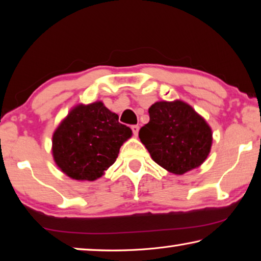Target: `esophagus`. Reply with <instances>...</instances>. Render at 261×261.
Returning a JSON list of instances; mask_svg holds the SVG:
<instances>
[{
  "instance_id": "obj_1",
  "label": "esophagus",
  "mask_w": 261,
  "mask_h": 261,
  "mask_svg": "<svg viewBox=\"0 0 261 261\" xmlns=\"http://www.w3.org/2000/svg\"><path fill=\"white\" fill-rule=\"evenodd\" d=\"M131 130H132V132H134V135L137 136V135H138V131H139V126L138 125H132Z\"/></svg>"
}]
</instances>
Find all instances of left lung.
Masks as SVG:
<instances>
[{
  "label": "left lung",
  "instance_id": "left-lung-1",
  "mask_svg": "<svg viewBox=\"0 0 261 261\" xmlns=\"http://www.w3.org/2000/svg\"><path fill=\"white\" fill-rule=\"evenodd\" d=\"M149 122L139 138L159 166L182 175L199 167L212 146V130L206 121L183 101H160L148 109Z\"/></svg>",
  "mask_w": 261,
  "mask_h": 261
}]
</instances>
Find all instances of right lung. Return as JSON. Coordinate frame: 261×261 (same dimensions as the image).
<instances>
[{"mask_svg": "<svg viewBox=\"0 0 261 261\" xmlns=\"http://www.w3.org/2000/svg\"><path fill=\"white\" fill-rule=\"evenodd\" d=\"M132 131L118 122L102 102L79 105L53 136V156L64 174L77 180H95L116 161Z\"/></svg>", "mask_w": 261, "mask_h": 261, "instance_id": "1", "label": "right lung"}]
</instances>
